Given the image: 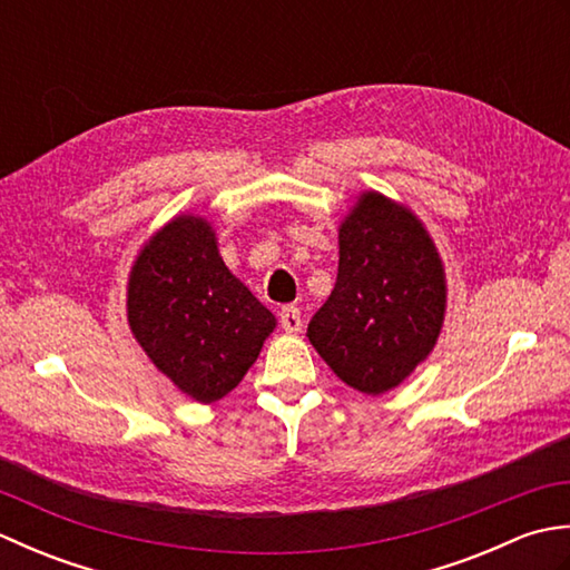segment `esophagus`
<instances>
[{"instance_id": "esophagus-1", "label": "esophagus", "mask_w": 570, "mask_h": 570, "mask_svg": "<svg viewBox=\"0 0 570 570\" xmlns=\"http://www.w3.org/2000/svg\"><path fill=\"white\" fill-rule=\"evenodd\" d=\"M278 321H282V328L286 333H298L301 325H304V318H301V311L296 306H284L282 313H278Z\"/></svg>"}]
</instances>
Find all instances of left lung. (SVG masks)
<instances>
[{
  "label": "left lung",
  "instance_id": "obj_1",
  "mask_svg": "<svg viewBox=\"0 0 570 570\" xmlns=\"http://www.w3.org/2000/svg\"><path fill=\"white\" fill-rule=\"evenodd\" d=\"M445 282L414 215L365 193L341 227L335 288L308 323V341L345 384L384 394L431 353Z\"/></svg>",
  "mask_w": 570,
  "mask_h": 570
}]
</instances>
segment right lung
Wrapping results in <instances>:
<instances>
[{
    "label": "right lung",
    "mask_w": 570,
    "mask_h": 570,
    "mask_svg": "<svg viewBox=\"0 0 570 570\" xmlns=\"http://www.w3.org/2000/svg\"><path fill=\"white\" fill-rule=\"evenodd\" d=\"M127 308L144 353L205 404L235 390L276 325L229 274L198 217H176L149 239L129 276Z\"/></svg>",
    "instance_id": "right-lung-1"
}]
</instances>
